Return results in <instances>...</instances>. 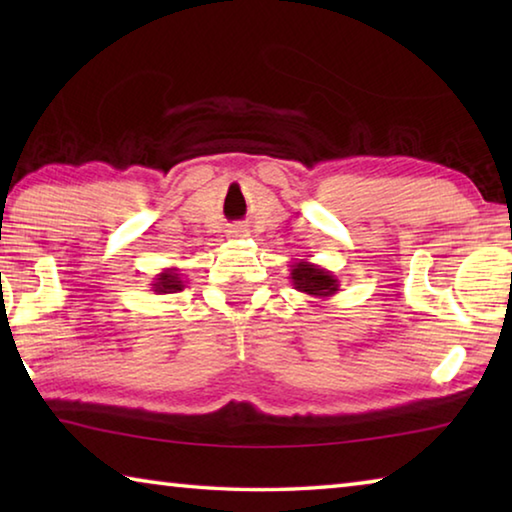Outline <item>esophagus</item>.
Masks as SVG:
<instances>
[{
	"label": "esophagus",
	"instance_id": "obj_1",
	"mask_svg": "<svg viewBox=\"0 0 512 512\" xmlns=\"http://www.w3.org/2000/svg\"><path fill=\"white\" fill-rule=\"evenodd\" d=\"M228 237H230V239L248 237V230L244 228V225H235V228H230V230H228Z\"/></svg>",
	"mask_w": 512,
	"mask_h": 512
}]
</instances>
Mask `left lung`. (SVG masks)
<instances>
[{"mask_svg": "<svg viewBox=\"0 0 512 512\" xmlns=\"http://www.w3.org/2000/svg\"><path fill=\"white\" fill-rule=\"evenodd\" d=\"M291 282L293 289L305 293L309 298L327 300L339 293V277L332 271L318 266L314 262H307V259H293L291 262Z\"/></svg>", "mask_w": 512, "mask_h": 512, "instance_id": "obj_1", "label": "left lung"}]
</instances>
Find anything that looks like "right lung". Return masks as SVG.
I'll use <instances>...</instances> for the list:
<instances>
[{"mask_svg":"<svg viewBox=\"0 0 512 512\" xmlns=\"http://www.w3.org/2000/svg\"><path fill=\"white\" fill-rule=\"evenodd\" d=\"M153 291L162 296V293H176V291H183V273H180V268H164L162 273H158L153 277L151 282Z\"/></svg>","mask_w":512,"mask_h":512,"instance_id":"obj_1","label":"right lung"}]
</instances>
